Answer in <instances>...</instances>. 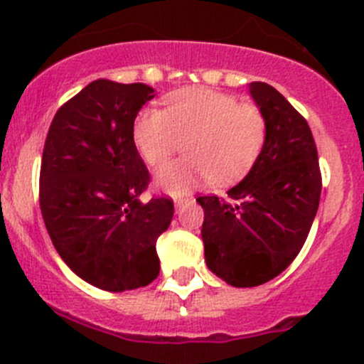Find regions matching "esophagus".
I'll return each mask as SVG.
<instances>
[{
	"label": "esophagus",
	"mask_w": 364,
	"mask_h": 364,
	"mask_svg": "<svg viewBox=\"0 0 364 364\" xmlns=\"http://www.w3.org/2000/svg\"><path fill=\"white\" fill-rule=\"evenodd\" d=\"M188 203H192V197H190V196L178 197V199L174 200V205H176V209H181V208H185V205Z\"/></svg>",
	"instance_id": "1"
}]
</instances>
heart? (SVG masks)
I'll return each mask as SVG.
<instances>
[{"label":"heart","mask_w":364,"mask_h":364,"mask_svg":"<svg viewBox=\"0 0 364 364\" xmlns=\"http://www.w3.org/2000/svg\"><path fill=\"white\" fill-rule=\"evenodd\" d=\"M141 159L161 167L185 142L186 159L167 165L156 185L185 193L200 183L229 185L243 178L259 160L267 141V119L255 104L209 87L174 93L165 109H142L132 128Z\"/></svg>","instance_id":"obj_1"}]
</instances>
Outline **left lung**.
I'll use <instances>...</instances> for the list:
<instances>
[{
	"label": "left lung",
	"mask_w": 364,
	"mask_h": 364,
	"mask_svg": "<svg viewBox=\"0 0 364 364\" xmlns=\"http://www.w3.org/2000/svg\"><path fill=\"white\" fill-rule=\"evenodd\" d=\"M250 93L267 119V141L229 200L199 197L209 269L232 287H257L287 269L318 209L322 174L306 119L266 82Z\"/></svg>",
	"instance_id": "obj_1"
}]
</instances>
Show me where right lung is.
Segmentation results:
<instances>
[{"mask_svg": "<svg viewBox=\"0 0 364 364\" xmlns=\"http://www.w3.org/2000/svg\"><path fill=\"white\" fill-rule=\"evenodd\" d=\"M155 97L142 82L98 79L58 109L43 144L40 209L65 264L109 292L146 287L160 273L156 240L174 216L171 197H153L132 128Z\"/></svg>", "mask_w": 364, "mask_h": 364, "instance_id": "right-lung-1", "label": "right lung"}]
</instances>
